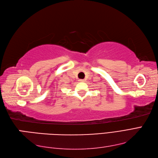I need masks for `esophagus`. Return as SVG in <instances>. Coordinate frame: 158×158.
<instances>
[{
  "label": "esophagus",
  "mask_w": 158,
  "mask_h": 158,
  "mask_svg": "<svg viewBox=\"0 0 158 158\" xmlns=\"http://www.w3.org/2000/svg\"><path fill=\"white\" fill-rule=\"evenodd\" d=\"M79 81H80V82H83V81H84V80H82V79H80V80H79Z\"/></svg>",
  "instance_id": "1"
}]
</instances>
